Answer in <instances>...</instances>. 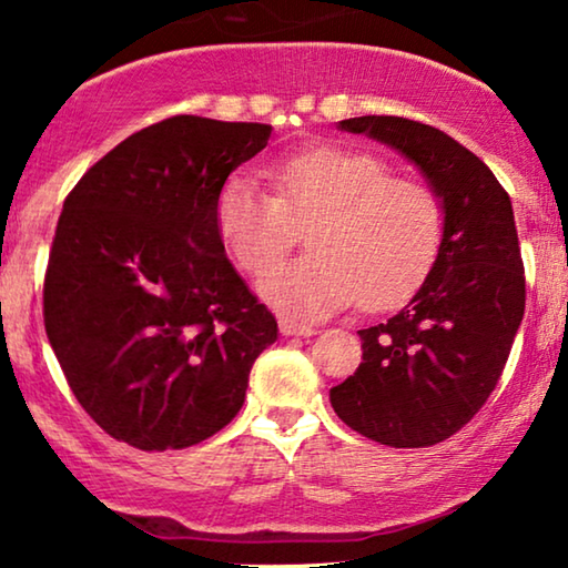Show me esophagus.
Listing matches in <instances>:
<instances>
[{
    "label": "esophagus",
    "mask_w": 568,
    "mask_h": 568,
    "mask_svg": "<svg viewBox=\"0 0 568 568\" xmlns=\"http://www.w3.org/2000/svg\"><path fill=\"white\" fill-rule=\"evenodd\" d=\"M278 331L282 336H315L313 325H302V323H292V321H278Z\"/></svg>",
    "instance_id": "1"
}]
</instances>
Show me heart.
I'll list each match as a JSON object with an SVG mask.
<instances>
[{
	"label": "heart",
	"instance_id": "b5f03b06",
	"mask_svg": "<svg viewBox=\"0 0 568 568\" xmlns=\"http://www.w3.org/2000/svg\"><path fill=\"white\" fill-rule=\"evenodd\" d=\"M276 196L235 173L216 196V230L232 261L266 274L308 227L305 260L271 271L261 294L286 317H325L354 305L379 310L429 271L442 237L437 193L390 175L369 152L315 146L268 170Z\"/></svg>",
	"mask_w": 568,
	"mask_h": 568
}]
</instances>
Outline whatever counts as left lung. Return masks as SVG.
<instances>
[{
	"instance_id": "1",
	"label": "left lung",
	"mask_w": 568,
	"mask_h": 568,
	"mask_svg": "<svg viewBox=\"0 0 568 568\" xmlns=\"http://www.w3.org/2000/svg\"><path fill=\"white\" fill-rule=\"evenodd\" d=\"M422 170L442 206L429 276L390 321L359 331L362 364L331 387L341 422L387 447L460 432L499 383L525 315V268L509 193L460 142L398 115L338 121Z\"/></svg>"
}]
</instances>
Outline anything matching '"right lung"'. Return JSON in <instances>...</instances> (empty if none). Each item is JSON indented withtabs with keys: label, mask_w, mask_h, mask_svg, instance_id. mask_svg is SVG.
I'll return each mask as SVG.
<instances>
[{
	"label": "right lung",
	"mask_w": 568,
	"mask_h": 568,
	"mask_svg": "<svg viewBox=\"0 0 568 568\" xmlns=\"http://www.w3.org/2000/svg\"><path fill=\"white\" fill-rule=\"evenodd\" d=\"M266 123L173 115L98 160L61 209L43 321L74 398L136 449H183L243 408L276 317L224 255L216 196Z\"/></svg>",
	"instance_id": "1"
}]
</instances>
